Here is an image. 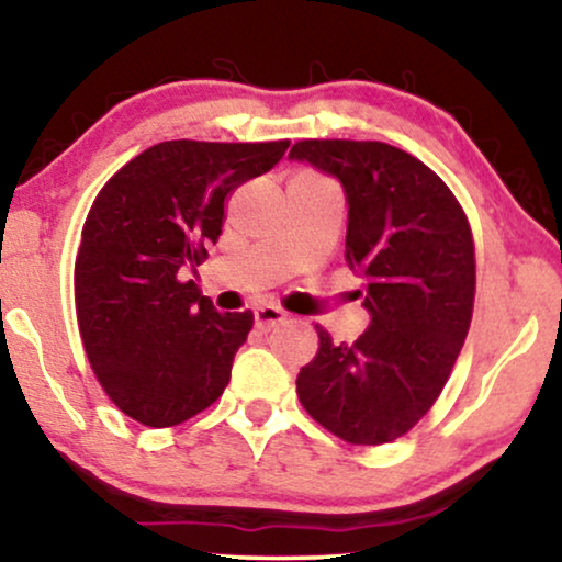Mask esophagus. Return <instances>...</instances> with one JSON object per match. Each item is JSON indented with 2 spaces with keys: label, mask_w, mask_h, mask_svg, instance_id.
I'll return each mask as SVG.
<instances>
[{
  "label": "esophagus",
  "mask_w": 562,
  "mask_h": 562,
  "mask_svg": "<svg viewBox=\"0 0 562 562\" xmlns=\"http://www.w3.org/2000/svg\"><path fill=\"white\" fill-rule=\"evenodd\" d=\"M283 319H286V314H283L279 306H258L256 310V327L263 329V333L273 329L276 325H281Z\"/></svg>",
  "instance_id": "esophagus-1"
}]
</instances>
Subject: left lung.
<instances>
[{
	"mask_svg": "<svg viewBox=\"0 0 562 562\" xmlns=\"http://www.w3.org/2000/svg\"><path fill=\"white\" fill-rule=\"evenodd\" d=\"M289 158L340 181L345 263L371 314L352 345L317 327V356L296 375L299 402L345 442H391L429 412L463 348L475 294L471 227L440 176L394 145L302 140Z\"/></svg>",
	"mask_w": 562,
	"mask_h": 562,
	"instance_id": "obj_1",
	"label": "left lung"
}]
</instances>
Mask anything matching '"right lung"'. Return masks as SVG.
Returning <instances> with one entry per match:
<instances>
[{
	"label": "right lung",
	"mask_w": 562,
	"mask_h": 562,
	"mask_svg": "<svg viewBox=\"0 0 562 562\" xmlns=\"http://www.w3.org/2000/svg\"><path fill=\"white\" fill-rule=\"evenodd\" d=\"M289 143L168 140L122 166L91 204L76 256V317L106 396L173 427L225 391L252 312L220 314L181 273L217 243L225 199Z\"/></svg>",
	"instance_id": "add662e5"
}]
</instances>
